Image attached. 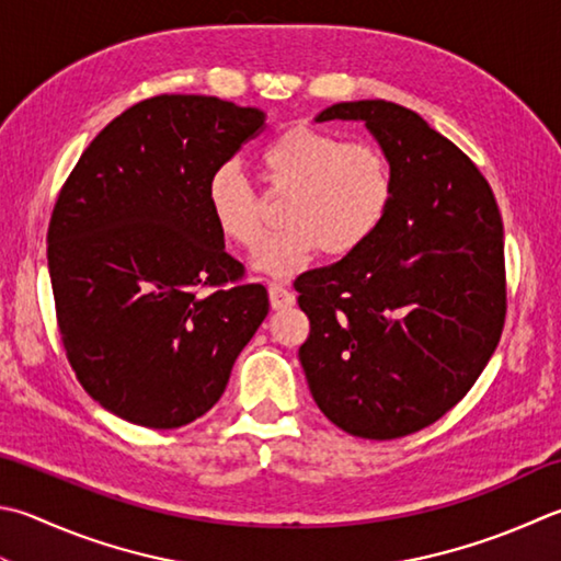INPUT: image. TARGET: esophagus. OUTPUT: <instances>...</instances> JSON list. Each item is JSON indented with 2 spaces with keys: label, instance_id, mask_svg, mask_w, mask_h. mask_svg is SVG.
Instances as JSON below:
<instances>
[{
  "label": "esophagus",
  "instance_id": "obj_1",
  "mask_svg": "<svg viewBox=\"0 0 561 561\" xmlns=\"http://www.w3.org/2000/svg\"><path fill=\"white\" fill-rule=\"evenodd\" d=\"M268 298H271V308L273 310H283L295 305V295L290 288H285L283 283H271L268 285Z\"/></svg>",
  "mask_w": 561,
  "mask_h": 561
}]
</instances>
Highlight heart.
<instances>
[{
    "mask_svg": "<svg viewBox=\"0 0 561 561\" xmlns=\"http://www.w3.org/2000/svg\"><path fill=\"white\" fill-rule=\"evenodd\" d=\"M256 175L285 193L280 225L256 253V268L285 278L317 251L342 259L362 249L383 221L393 175L388 158L368 141H340L310 124L278 131L256 156ZM207 209L219 234L253 251L263 234L261 199L237 165H219L207 181Z\"/></svg>",
    "mask_w": 561,
    "mask_h": 561,
    "instance_id": "obj_1",
    "label": "heart"
}]
</instances>
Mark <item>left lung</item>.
I'll return each instance as SVG.
<instances>
[{"label":"left lung","mask_w":561,"mask_h":561,"mask_svg":"<svg viewBox=\"0 0 561 561\" xmlns=\"http://www.w3.org/2000/svg\"><path fill=\"white\" fill-rule=\"evenodd\" d=\"M364 122L393 175L366 244L295 280L310 336L300 364L327 420L396 439L469 393L505 322L503 219L471 158L412 110L340 102L317 122Z\"/></svg>","instance_id":"obj_1"}]
</instances>
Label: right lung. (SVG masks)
I'll return each mask as SVG.
<instances>
[{
  "label": "right lung",
  "mask_w": 561,
  "mask_h": 561,
  "mask_svg": "<svg viewBox=\"0 0 561 561\" xmlns=\"http://www.w3.org/2000/svg\"><path fill=\"white\" fill-rule=\"evenodd\" d=\"M266 122L205 94L122 112L72 168L48 225L58 330L80 386L116 417L173 430L221 398L268 293L244 283L207 181Z\"/></svg>",
  "instance_id": "obj_1"
}]
</instances>
